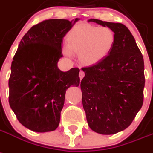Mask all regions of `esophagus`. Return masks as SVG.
I'll list each match as a JSON object with an SVG mask.
<instances>
[{
  "label": "esophagus",
  "mask_w": 153,
  "mask_h": 153,
  "mask_svg": "<svg viewBox=\"0 0 153 153\" xmlns=\"http://www.w3.org/2000/svg\"><path fill=\"white\" fill-rule=\"evenodd\" d=\"M79 79H83V78H84V72H83L82 70H80V71H79Z\"/></svg>",
  "instance_id": "34e87169"
}]
</instances>
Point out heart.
<instances>
[{
    "label": "heart",
    "mask_w": 153,
    "mask_h": 153,
    "mask_svg": "<svg viewBox=\"0 0 153 153\" xmlns=\"http://www.w3.org/2000/svg\"><path fill=\"white\" fill-rule=\"evenodd\" d=\"M115 43L114 33L107 27L84 26L72 30L67 36L65 55L79 54V59L86 65H95L109 54Z\"/></svg>",
    "instance_id": "heart-1"
}]
</instances>
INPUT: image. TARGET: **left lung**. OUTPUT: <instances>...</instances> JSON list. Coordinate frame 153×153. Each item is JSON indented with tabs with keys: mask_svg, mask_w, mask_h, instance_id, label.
Returning <instances> with one entry per match:
<instances>
[{
	"mask_svg": "<svg viewBox=\"0 0 153 153\" xmlns=\"http://www.w3.org/2000/svg\"><path fill=\"white\" fill-rule=\"evenodd\" d=\"M107 26L115 34L108 55L98 63L82 68V103L88 126L102 134H113L132 123L143 104V56L127 26L89 19Z\"/></svg>",
	"mask_w": 153,
	"mask_h": 153,
	"instance_id": "8db88e82",
	"label": "left lung"
}]
</instances>
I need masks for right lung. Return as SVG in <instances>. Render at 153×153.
<instances>
[{"instance_id": "add662e5", "label": "right lung", "mask_w": 153, "mask_h": 153, "mask_svg": "<svg viewBox=\"0 0 153 153\" xmlns=\"http://www.w3.org/2000/svg\"><path fill=\"white\" fill-rule=\"evenodd\" d=\"M79 19H48L32 26L20 41L11 62L9 105L18 120L35 132L55 131L65 91L79 84V69L62 72V40Z\"/></svg>"}]
</instances>
